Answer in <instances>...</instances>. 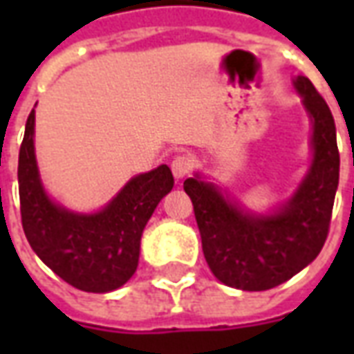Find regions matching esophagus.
<instances>
[{
  "label": "esophagus",
  "instance_id": "obj_1",
  "mask_svg": "<svg viewBox=\"0 0 354 354\" xmlns=\"http://www.w3.org/2000/svg\"><path fill=\"white\" fill-rule=\"evenodd\" d=\"M170 169H172V174L180 180V178L189 176L195 169V159H193L189 153H182L176 155L174 157V161L170 165Z\"/></svg>",
  "mask_w": 354,
  "mask_h": 354
}]
</instances>
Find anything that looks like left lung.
<instances>
[{"label":"left lung","instance_id":"left-lung-1","mask_svg":"<svg viewBox=\"0 0 354 354\" xmlns=\"http://www.w3.org/2000/svg\"><path fill=\"white\" fill-rule=\"evenodd\" d=\"M297 93L313 121V162L288 205L271 216L245 214L199 176L184 182L210 271L227 286L260 292L309 266L324 246L339 182L335 124L326 100L307 77Z\"/></svg>","mask_w":354,"mask_h":354}]
</instances>
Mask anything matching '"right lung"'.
I'll return each mask as SVG.
<instances>
[{"instance_id": "add662e5", "label": "right lung", "mask_w": 354, "mask_h": 354, "mask_svg": "<svg viewBox=\"0 0 354 354\" xmlns=\"http://www.w3.org/2000/svg\"><path fill=\"white\" fill-rule=\"evenodd\" d=\"M34 109L19 153L20 218L26 239L47 267L83 292H111L131 279L140 239L159 201L172 189L167 165L132 178L96 214H73L45 195L34 153Z\"/></svg>"}]
</instances>
